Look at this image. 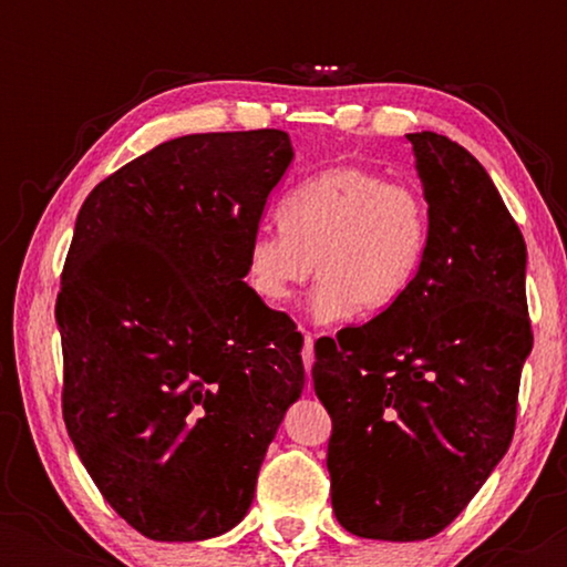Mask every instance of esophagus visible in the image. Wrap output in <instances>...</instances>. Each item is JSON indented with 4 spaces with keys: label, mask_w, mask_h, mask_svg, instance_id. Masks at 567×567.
Instances as JSON below:
<instances>
[{
    "label": "esophagus",
    "mask_w": 567,
    "mask_h": 567,
    "mask_svg": "<svg viewBox=\"0 0 567 567\" xmlns=\"http://www.w3.org/2000/svg\"><path fill=\"white\" fill-rule=\"evenodd\" d=\"M301 361H305V369L312 371L315 367V338L305 332V348H301Z\"/></svg>",
    "instance_id": "obj_1"
}]
</instances>
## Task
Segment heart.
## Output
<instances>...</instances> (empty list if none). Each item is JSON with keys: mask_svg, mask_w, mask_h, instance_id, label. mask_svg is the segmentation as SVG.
Wrapping results in <instances>:
<instances>
[{"mask_svg": "<svg viewBox=\"0 0 567 567\" xmlns=\"http://www.w3.org/2000/svg\"><path fill=\"white\" fill-rule=\"evenodd\" d=\"M278 221L247 243V289L281 307L315 270L322 281L309 309L320 322L346 320L355 307L379 315L398 305L431 245V206L421 188L359 165L301 181L281 200Z\"/></svg>", "mask_w": 567, "mask_h": 567, "instance_id": "heart-1", "label": "heart"}]
</instances>
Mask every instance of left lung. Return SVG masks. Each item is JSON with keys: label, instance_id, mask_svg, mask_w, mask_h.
<instances>
[{"label": "left lung", "instance_id": "obj_1", "mask_svg": "<svg viewBox=\"0 0 567 567\" xmlns=\"http://www.w3.org/2000/svg\"><path fill=\"white\" fill-rule=\"evenodd\" d=\"M431 245L398 305L315 343L332 417V508L355 537L446 529L508 452L534 336L526 245L491 175L452 138L408 134Z\"/></svg>", "mask_w": 567, "mask_h": 567}]
</instances>
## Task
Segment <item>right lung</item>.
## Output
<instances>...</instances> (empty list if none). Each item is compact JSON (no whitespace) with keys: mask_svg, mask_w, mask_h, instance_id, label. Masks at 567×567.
I'll return each instance as SVG.
<instances>
[{"mask_svg":"<svg viewBox=\"0 0 567 567\" xmlns=\"http://www.w3.org/2000/svg\"><path fill=\"white\" fill-rule=\"evenodd\" d=\"M286 131L190 134L95 185L56 322L69 439L115 514L157 542L243 522L286 408L301 332L245 284V252L291 165Z\"/></svg>","mask_w":567,"mask_h":567,"instance_id":"add662e5","label":"right lung"}]
</instances>
